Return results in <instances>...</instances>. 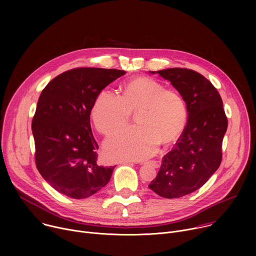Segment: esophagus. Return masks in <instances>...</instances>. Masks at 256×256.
Segmentation results:
<instances>
[{"instance_id":"34e87169","label":"esophagus","mask_w":256,"mask_h":256,"mask_svg":"<svg viewBox=\"0 0 256 256\" xmlns=\"http://www.w3.org/2000/svg\"><path fill=\"white\" fill-rule=\"evenodd\" d=\"M134 163V161H124V163ZM150 165H152V166H154L155 168H159L160 167V162L159 161H156V160H152V161H150V162H148Z\"/></svg>"}]
</instances>
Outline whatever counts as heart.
Here are the masks:
<instances>
[{
    "label": "heart",
    "mask_w": 256,
    "mask_h": 256,
    "mask_svg": "<svg viewBox=\"0 0 256 256\" xmlns=\"http://www.w3.org/2000/svg\"><path fill=\"white\" fill-rule=\"evenodd\" d=\"M136 112L138 126L120 130L105 142V155L112 161L151 157L160 142H174L188 122V106L181 94L146 76L126 82L122 96L110 89L101 90L93 103L91 116L99 132L112 134L124 128Z\"/></svg>",
    "instance_id": "heart-1"
}]
</instances>
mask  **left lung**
<instances>
[{
	"instance_id": "8db88e82",
	"label": "left lung",
	"mask_w": 256,
	"mask_h": 256,
	"mask_svg": "<svg viewBox=\"0 0 256 256\" xmlns=\"http://www.w3.org/2000/svg\"><path fill=\"white\" fill-rule=\"evenodd\" d=\"M150 72L168 80L188 106L186 128L149 186L162 198H177L200 188L220 166L228 120L220 94L198 72L172 68Z\"/></svg>"
}]
</instances>
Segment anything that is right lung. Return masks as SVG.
Returning <instances> with one entry per match:
<instances>
[{
  "mask_svg": "<svg viewBox=\"0 0 256 256\" xmlns=\"http://www.w3.org/2000/svg\"><path fill=\"white\" fill-rule=\"evenodd\" d=\"M124 74L116 68H79L62 72L42 90L31 126L35 162L56 192L86 198L110 180L114 166L97 163L90 114L98 93Z\"/></svg>",
  "mask_w": 256,
  "mask_h": 256,
  "instance_id": "right-lung-1",
  "label": "right lung"
}]
</instances>
